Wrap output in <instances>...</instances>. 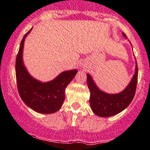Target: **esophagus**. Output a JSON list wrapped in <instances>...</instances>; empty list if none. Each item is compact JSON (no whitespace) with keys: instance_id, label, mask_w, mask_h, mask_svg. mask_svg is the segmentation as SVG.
<instances>
[{"instance_id":"obj_1","label":"esophagus","mask_w":150,"mask_h":150,"mask_svg":"<svg viewBox=\"0 0 150 150\" xmlns=\"http://www.w3.org/2000/svg\"><path fill=\"white\" fill-rule=\"evenodd\" d=\"M82 67L84 68V67H85V66H84H84H82Z\"/></svg>"}]
</instances>
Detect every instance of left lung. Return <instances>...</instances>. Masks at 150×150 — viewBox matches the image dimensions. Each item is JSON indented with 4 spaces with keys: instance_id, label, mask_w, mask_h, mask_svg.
Returning a JSON list of instances; mask_svg holds the SVG:
<instances>
[{
    "instance_id": "obj_1",
    "label": "left lung",
    "mask_w": 150,
    "mask_h": 150,
    "mask_svg": "<svg viewBox=\"0 0 150 150\" xmlns=\"http://www.w3.org/2000/svg\"><path fill=\"white\" fill-rule=\"evenodd\" d=\"M123 36L126 38L123 32ZM138 79V66L136 61L135 73L128 86L117 94H108L100 90L92 76L86 74V82L90 91L89 104L95 115L100 117H110L119 113L132 103L135 95Z\"/></svg>"
}]
</instances>
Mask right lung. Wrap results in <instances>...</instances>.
Returning a JSON list of instances; mask_svg holds the SVG:
<instances>
[{
	"label": "right lung",
	"instance_id": "add662e5",
	"mask_svg": "<svg viewBox=\"0 0 150 150\" xmlns=\"http://www.w3.org/2000/svg\"><path fill=\"white\" fill-rule=\"evenodd\" d=\"M32 29L24 35L16 56V76L18 93L23 102L36 112L54 113L62 107L65 89L78 71L76 69L66 71L47 82H42L29 74L23 61V49L26 37Z\"/></svg>",
	"mask_w": 150,
	"mask_h": 150
}]
</instances>
